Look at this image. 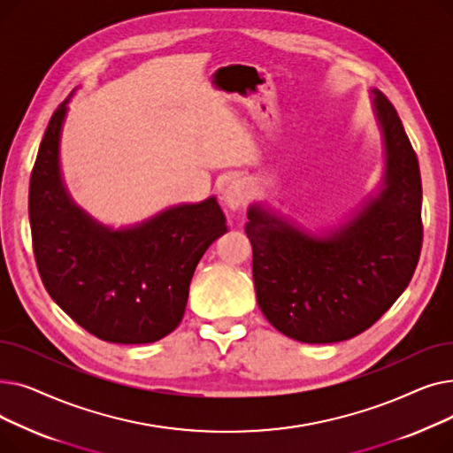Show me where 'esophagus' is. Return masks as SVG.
<instances>
[{
	"label": "esophagus",
	"instance_id": "esophagus-1",
	"mask_svg": "<svg viewBox=\"0 0 453 453\" xmlns=\"http://www.w3.org/2000/svg\"><path fill=\"white\" fill-rule=\"evenodd\" d=\"M251 195V185L244 178H233L224 188V202L231 209H239L248 203Z\"/></svg>",
	"mask_w": 453,
	"mask_h": 453
}]
</instances>
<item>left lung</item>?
I'll use <instances>...</instances> for the list:
<instances>
[{
  "label": "left lung",
  "mask_w": 453,
  "mask_h": 453,
  "mask_svg": "<svg viewBox=\"0 0 453 453\" xmlns=\"http://www.w3.org/2000/svg\"><path fill=\"white\" fill-rule=\"evenodd\" d=\"M386 187L334 234L311 236L260 207L246 234L260 311L288 338L336 343L362 334L410 284L422 248L418 159L395 106L374 89Z\"/></svg>",
  "instance_id": "left-lung-1"
}]
</instances>
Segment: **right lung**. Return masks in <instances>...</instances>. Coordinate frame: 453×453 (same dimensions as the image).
I'll return each instance as SVG.
<instances>
[{
    "label": "right lung",
    "instance_id": "obj_1",
    "mask_svg": "<svg viewBox=\"0 0 453 453\" xmlns=\"http://www.w3.org/2000/svg\"><path fill=\"white\" fill-rule=\"evenodd\" d=\"M69 97L51 115L31 173L38 273L47 294L89 334L125 345L157 342L180 325L190 279L205 250L227 231L226 217L209 198L130 229L91 220L69 200L58 169Z\"/></svg>",
    "mask_w": 453,
    "mask_h": 453
}]
</instances>
